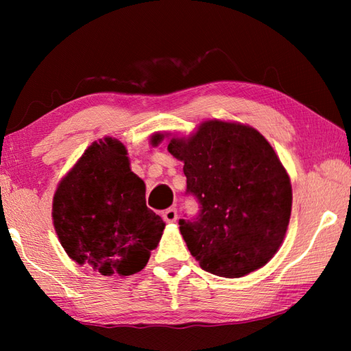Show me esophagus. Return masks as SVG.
<instances>
[{"mask_svg":"<svg viewBox=\"0 0 351 351\" xmlns=\"http://www.w3.org/2000/svg\"><path fill=\"white\" fill-rule=\"evenodd\" d=\"M162 219L166 223H175L178 220V211L176 208H169V210H166L162 213Z\"/></svg>","mask_w":351,"mask_h":351,"instance_id":"esophagus-1","label":"esophagus"}]
</instances>
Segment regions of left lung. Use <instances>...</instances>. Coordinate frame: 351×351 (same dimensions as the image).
<instances>
[{
    "instance_id": "1",
    "label": "left lung",
    "mask_w": 351,
    "mask_h": 351,
    "mask_svg": "<svg viewBox=\"0 0 351 351\" xmlns=\"http://www.w3.org/2000/svg\"><path fill=\"white\" fill-rule=\"evenodd\" d=\"M154 138L161 141L164 134ZM167 151L184 161L187 191L200 204L195 221L180 220L199 265L229 279L264 267L285 238L293 189L263 134L250 125L213 119L189 137H171Z\"/></svg>"
}]
</instances>
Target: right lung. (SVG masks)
Wrapping results in <instances>:
<instances>
[{"label": "right lung", "mask_w": 351, "mask_h": 351, "mask_svg": "<svg viewBox=\"0 0 351 351\" xmlns=\"http://www.w3.org/2000/svg\"><path fill=\"white\" fill-rule=\"evenodd\" d=\"M126 155L117 138L93 141L52 199V223L64 252L104 276L143 270L166 228L146 206V185Z\"/></svg>", "instance_id": "1"}]
</instances>
